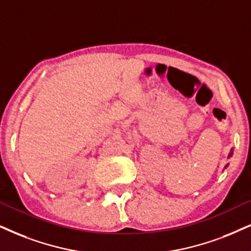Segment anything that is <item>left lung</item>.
Returning a JSON list of instances; mask_svg holds the SVG:
<instances>
[{"label":"left lung","mask_w":251,"mask_h":251,"mask_svg":"<svg viewBox=\"0 0 251 251\" xmlns=\"http://www.w3.org/2000/svg\"><path fill=\"white\" fill-rule=\"evenodd\" d=\"M231 154H233V151H230V153H229V155H228V157H230V156H231Z\"/></svg>","instance_id":"obj_1"}]
</instances>
